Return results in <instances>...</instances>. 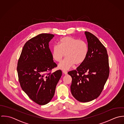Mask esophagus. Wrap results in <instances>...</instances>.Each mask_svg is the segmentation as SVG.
Segmentation results:
<instances>
[{"label": "esophagus", "mask_w": 124, "mask_h": 124, "mask_svg": "<svg viewBox=\"0 0 124 124\" xmlns=\"http://www.w3.org/2000/svg\"><path fill=\"white\" fill-rule=\"evenodd\" d=\"M62 72L64 73V74H65L67 75L68 74V71L67 70H62Z\"/></svg>", "instance_id": "34e87169"}]
</instances>
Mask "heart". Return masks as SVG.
<instances>
[{
    "mask_svg": "<svg viewBox=\"0 0 124 124\" xmlns=\"http://www.w3.org/2000/svg\"><path fill=\"white\" fill-rule=\"evenodd\" d=\"M88 46L86 42L70 36L64 37L60 39L57 45L52 48V55L53 59L60 62L63 58L66 57L59 65L61 69L67 70L74 64L83 63L88 53Z\"/></svg>",
    "mask_w": 124,
    "mask_h": 124,
    "instance_id": "obj_1",
    "label": "heart"
}]
</instances>
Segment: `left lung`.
<instances>
[{
    "label": "left lung",
    "instance_id": "8db88e82",
    "mask_svg": "<svg viewBox=\"0 0 124 124\" xmlns=\"http://www.w3.org/2000/svg\"><path fill=\"white\" fill-rule=\"evenodd\" d=\"M88 46L86 58L76 69L68 73L72 78L70 90L80 102L98 97L109 75V59L105 46L93 34L85 32Z\"/></svg>",
    "mask_w": 124,
    "mask_h": 124
}]
</instances>
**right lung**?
Returning a JSON list of instances; mask_svg holds the SVG:
<instances>
[{"instance_id": "1", "label": "right lung", "mask_w": 124, "mask_h": 124, "mask_svg": "<svg viewBox=\"0 0 124 124\" xmlns=\"http://www.w3.org/2000/svg\"><path fill=\"white\" fill-rule=\"evenodd\" d=\"M54 35L41 33L24 45L17 64L19 81L23 90L38 104L48 103L53 97L62 71L52 73L57 65L53 61L50 49Z\"/></svg>"}]
</instances>
